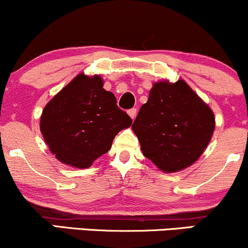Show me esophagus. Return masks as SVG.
<instances>
[{"mask_svg":"<svg viewBox=\"0 0 248 248\" xmlns=\"http://www.w3.org/2000/svg\"><path fill=\"white\" fill-rule=\"evenodd\" d=\"M128 115L130 116V118L133 119H135V116H136V108H132V109H129L128 110Z\"/></svg>","mask_w":248,"mask_h":248,"instance_id":"obj_1","label":"esophagus"}]
</instances>
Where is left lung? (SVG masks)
I'll return each instance as SVG.
<instances>
[{
  "mask_svg": "<svg viewBox=\"0 0 248 248\" xmlns=\"http://www.w3.org/2000/svg\"><path fill=\"white\" fill-rule=\"evenodd\" d=\"M215 126L211 108L181 79L155 82L132 128L143 155L164 172H175L198 160Z\"/></svg>",
  "mask_w": 248,
  "mask_h": 248,
  "instance_id": "obj_1",
  "label": "left lung"
}]
</instances>
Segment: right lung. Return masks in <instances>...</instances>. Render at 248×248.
<instances>
[{
	"label": "right lung",
	"instance_id": "1",
	"mask_svg": "<svg viewBox=\"0 0 248 248\" xmlns=\"http://www.w3.org/2000/svg\"><path fill=\"white\" fill-rule=\"evenodd\" d=\"M132 122L100 77L80 73L44 107L41 132L57 160L81 169L106 154Z\"/></svg>",
	"mask_w": 248,
	"mask_h": 248
}]
</instances>
